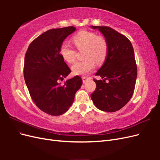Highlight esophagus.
I'll list each match as a JSON object with an SVG mask.
<instances>
[{
	"label": "esophagus",
	"instance_id": "esophagus-1",
	"mask_svg": "<svg viewBox=\"0 0 160 160\" xmlns=\"http://www.w3.org/2000/svg\"><path fill=\"white\" fill-rule=\"evenodd\" d=\"M89 78L88 77H82V80H83V83H85L86 81H88Z\"/></svg>",
	"mask_w": 160,
	"mask_h": 160
}]
</instances>
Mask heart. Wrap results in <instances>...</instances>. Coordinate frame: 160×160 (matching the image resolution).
<instances>
[{
    "label": "heart",
    "instance_id": "1",
    "mask_svg": "<svg viewBox=\"0 0 160 160\" xmlns=\"http://www.w3.org/2000/svg\"><path fill=\"white\" fill-rule=\"evenodd\" d=\"M71 41L77 49H84V60L77 61L72 66L71 70L75 75H83L94 69L95 62L102 64L106 59L108 52V42L103 37L97 36L95 33L88 31H81L72 37ZM59 53L65 61L73 62L75 51L67 43H62Z\"/></svg>",
    "mask_w": 160,
    "mask_h": 160
}]
</instances>
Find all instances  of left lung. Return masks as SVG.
Here are the masks:
<instances>
[{
	"instance_id": "left-lung-1",
	"label": "left lung",
	"mask_w": 160,
	"mask_h": 160,
	"mask_svg": "<svg viewBox=\"0 0 160 160\" xmlns=\"http://www.w3.org/2000/svg\"><path fill=\"white\" fill-rule=\"evenodd\" d=\"M98 29L108 45L104 63L95 75L96 89L91 95L95 107L106 112L122 109L132 98L137 79L138 70L132 42L124 35L109 27L91 26ZM108 80V83L105 80Z\"/></svg>"
}]
</instances>
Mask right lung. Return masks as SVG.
Returning a JSON list of instances; mask_svg holds the SVG:
<instances>
[{"label":"right lung","instance_id":"add662e5","mask_svg":"<svg viewBox=\"0 0 160 160\" xmlns=\"http://www.w3.org/2000/svg\"><path fill=\"white\" fill-rule=\"evenodd\" d=\"M75 31L74 27L47 31L31 43L26 52L24 78L28 90L37 107L51 115L65 113L83 83L79 76L63 84L60 82L71 72L60 55V47Z\"/></svg>","mask_w":160,"mask_h":160}]
</instances>
